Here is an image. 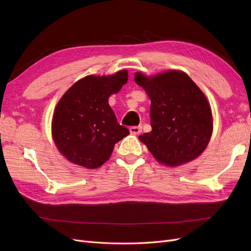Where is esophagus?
I'll use <instances>...</instances> for the list:
<instances>
[{"label": "esophagus", "mask_w": 251, "mask_h": 251, "mask_svg": "<svg viewBox=\"0 0 251 251\" xmlns=\"http://www.w3.org/2000/svg\"><path fill=\"white\" fill-rule=\"evenodd\" d=\"M142 131V126H131L130 127V132L133 135H138L140 134Z\"/></svg>", "instance_id": "34e87169"}]
</instances>
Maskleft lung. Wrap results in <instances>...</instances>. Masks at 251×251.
<instances>
[{"label":"left lung","mask_w":251,"mask_h":251,"mask_svg":"<svg viewBox=\"0 0 251 251\" xmlns=\"http://www.w3.org/2000/svg\"><path fill=\"white\" fill-rule=\"evenodd\" d=\"M151 98V131L139 136L158 162L178 166L198 157L212 133L209 103L198 86L181 71L153 77L135 74Z\"/></svg>","instance_id":"obj_1"}]
</instances>
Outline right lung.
Here are the masks:
<instances>
[{
	"instance_id": "1",
	"label": "right lung",
	"mask_w": 251,
	"mask_h": 251,
	"mask_svg": "<svg viewBox=\"0 0 251 251\" xmlns=\"http://www.w3.org/2000/svg\"><path fill=\"white\" fill-rule=\"evenodd\" d=\"M126 81V70L111 76L89 75L60 98L52 119V135L68 160L96 169L109 160L115 143L130 134L118 124L108 102Z\"/></svg>"
}]
</instances>
